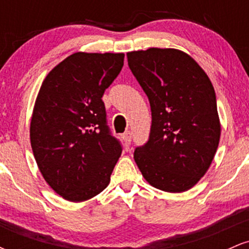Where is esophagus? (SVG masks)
<instances>
[{"label":"esophagus","mask_w":249,"mask_h":249,"mask_svg":"<svg viewBox=\"0 0 249 249\" xmlns=\"http://www.w3.org/2000/svg\"><path fill=\"white\" fill-rule=\"evenodd\" d=\"M123 139H124V142L126 144H130L131 141H132V133H131V131H126V132L123 133Z\"/></svg>","instance_id":"1"}]
</instances>
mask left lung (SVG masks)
<instances>
[{"instance_id":"obj_1","label":"left lung","mask_w":249,"mask_h":249,"mask_svg":"<svg viewBox=\"0 0 249 249\" xmlns=\"http://www.w3.org/2000/svg\"><path fill=\"white\" fill-rule=\"evenodd\" d=\"M128 68L151 107L148 141L134 161L147 182L185 192L207 172L220 141L214 88L191 56L177 49L127 53Z\"/></svg>"}]
</instances>
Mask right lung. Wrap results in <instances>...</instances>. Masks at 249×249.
<instances>
[{"mask_svg": "<svg viewBox=\"0 0 249 249\" xmlns=\"http://www.w3.org/2000/svg\"><path fill=\"white\" fill-rule=\"evenodd\" d=\"M124 65V53H76L45 77L30 123L34 157L43 178L65 200L105 190L121 157L102 97Z\"/></svg>", "mask_w": 249, "mask_h": 249, "instance_id": "1", "label": "right lung"}]
</instances>
